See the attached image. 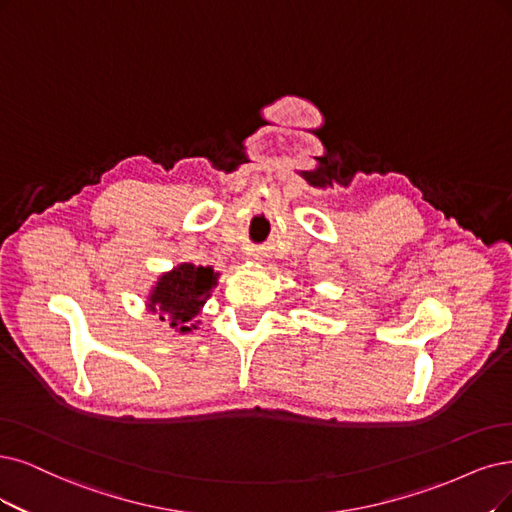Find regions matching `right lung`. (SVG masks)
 <instances>
[{
	"label": "right lung",
	"mask_w": 512,
	"mask_h": 512,
	"mask_svg": "<svg viewBox=\"0 0 512 512\" xmlns=\"http://www.w3.org/2000/svg\"><path fill=\"white\" fill-rule=\"evenodd\" d=\"M217 274L211 268H196L183 263L164 274L149 297V308L160 310V320H170V327L189 331V323L198 316L204 301L211 297Z\"/></svg>",
	"instance_id": "right-lung-1"
}]
</instances>
